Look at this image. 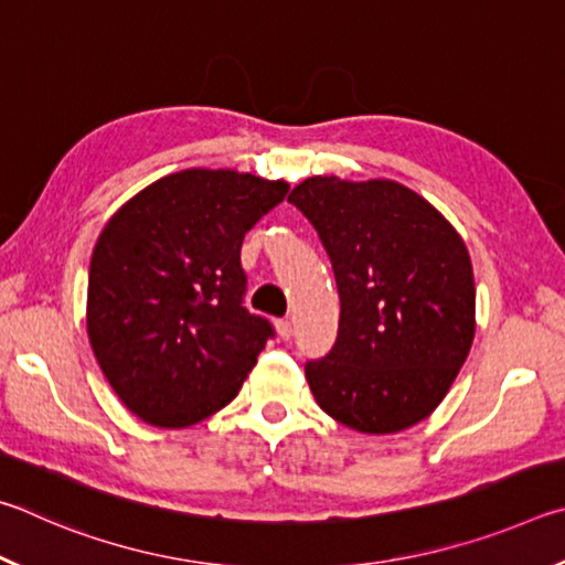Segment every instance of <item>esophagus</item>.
I'll use <instances>...</instances> for the list:
<instances>
[{
	"instance_id": "esophagus-1",
	"label": "esophagus",
	"mask_w": 565,
	"mask_h": 565,
	"mask_svg": "<svg viewBox=\"0 0 565 565\" xmlns=\"http://www.w3.org/2000/svg\"><path fill=\"white\" fill-rule=\"evenodd\" d=\"M275 330H277V338H280V340H290L292 338V322L290 320H277L275 322Z\"/></svg>"
}]
</instances>
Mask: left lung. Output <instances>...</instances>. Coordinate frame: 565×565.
<instances>
[{"instance_id": "8db88e82", "label": "left lung", "mask_w": 565, "mask_h": 565, "mask_svg": "<svg viewBox=\"0 0 565 565\" xmlns=\"http://www.w3.org/2000/svg\"><path fill=\"white\" fill-rule=\"evenodd\" d=\"M288 201L318 231L340 292L330 354L305 364L320 409L350 429L394 434L447 397L477 330L467 245L397 181L312 175Z\"/></svg>"}]
</instances>
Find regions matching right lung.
<instances>
[{"label": "right lung", "mask_w": 565, "mask_h": 565, "mask_svg": "<svg viewBox=\"0 0 565 565\" xmlns=\"http://www.w3.org/2000/svg\"><path fill=\"white\" fill-rule=\"evenodd\" d=\"M288 188L188 168L106 223L88 267L86 330L104 377L138 419L191 427L241 392L275 334L243 305L241 245Z\"/></svg>", "instance_id": "add662e5"}]
</instances>
